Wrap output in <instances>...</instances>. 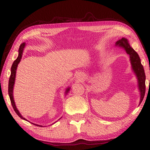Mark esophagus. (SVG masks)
I'll return each mask as SVG.
<instances>
[{
    "label": "esophagus",
    "instance_id": "34e87169",
    "mask_svg": "<svg viewBox=\"0 0 150 150\" xmlns=\"http://www.w3.org/2000/svg\"><path fill=\"white\" fill-rule=\"evenodd\" d=\"M82 76L80 75V74H76L74 76V80H78V81H81L82 80Z\"/></svg>",
    "mask_w": 150,
    "mask_h": 150
}]
</instances>
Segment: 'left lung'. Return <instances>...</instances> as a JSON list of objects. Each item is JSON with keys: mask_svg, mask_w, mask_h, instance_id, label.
I'll return each instance as SVG.
<instances>
[{"mask_svg": "<svg viewBox=\"0 0 150 150\" xmlns=\"http://www.w3.org/2000/svg\"><path fill=\"white\" fill-rule=\"evenodd\" d=\"M115 45L124 49L127 53L129 54L130 60L132 68L135 73L137 78L138 82V89L140 92V104L142 103L145 96L146 92V75L144 72V69L143 66L141 64L140 59L134 50L130 47L128 41L127 39L122 38L120 40L117 41L115 43Z\"/></svg>", "mask_w": 150, "mask_h": 150, "instance_id": "1", "label": "left lung"}]
</instances>
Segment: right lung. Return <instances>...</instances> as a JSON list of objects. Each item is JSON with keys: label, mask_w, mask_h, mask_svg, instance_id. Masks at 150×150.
Returning a JSON list of instances; mask_svg holds the SVG:
<instances>
[{"label": "right lung", "mask_w": 150, "mask_h": 150, "mask_svg": "<svg viewBox=\"0 0 150 150\" xmlns=\"http://www.w3.org/2000/svg\"><path fill=\"white\" fill-rule=\"evenodd\" d=\"M25 43H23L20 45L19 50H18V57L17 59L14 60V62H13L12 65L11 74H10V78H9V82H8V95H9L10 101H11L12 105L13 107V109H14V111L16 112V114L21 118V119L28 121L27 119H25L24 117H23L22 116V115L20 113L19 111H18V110L17 109L16 106V105H15L14 98H13V89H14V83H15L16 73V69H17V67H18V64H19L21 59H22L23 51V49H24V47H25ZM70 88H68L67 89V90L65 91H66V92H65L66 95H67V94L68 93V91H70ZM32 124L35 125L36 126H38V127H43V126L38 125H36V124H33V123H32Z\"/></svg>", "instance_id": "obj_1"}]
</instances>
